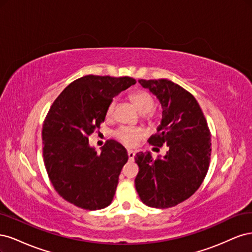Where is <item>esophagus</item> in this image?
Here are the masks:
<instances>
[{
    "mask_svg": "<svg viewBox=\"0 0 252 252\" xmlns=\"http://www.w3.org/2000/svg\"><path fill=\"white\" fill-rule=\"evenodd\" d=\"M127 154H128L129 159H130V161H133V159H134V156H135V152H134L133 150H128Z\"/></svg>",
    "mask_w": 252,
    "mask_h": 252,
    "instance_id": "esophagus-1",
    "label": "esophagus"
}]
</instances>
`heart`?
Masks as SVG:
<instances>
[{"instance_id":"b5f03b06","label":"heart","mask_w":252,"mask_h":252,"mask_svg":"<svg viewBox=\"0 0 252 252\" xmlns=\"http://www.w3.org/2000/svg\"><path fill=\"white\" fill-rule=\"evenodd\" d=\"M130 101L134 105V107L138 109V111L141 114H145V119H146L149 123H154L156 122V114L152 112L151 110L155 108V98L152 97L150 94H148L147 91L144 90H139L135 91V93L131 94L130 96ZM116 105L117 101L116 100H111L106 108V117L111 118L113 116L114 109H116ZM142 131L138 128H131V127H121L119 130L116 132L117 138L125 144L126 146H134L138 142V140L141 138Z\"/></svg>"}]
</instances>
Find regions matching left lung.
Instances as JSON below:
<instances>
[{
  "instance_id": "8db88e82",
  "label": "left lung",
  "mask_w": 252,
  "mask_h": 252,
  "mask_svg": "<svg viewBox=\"0 0 252 252\" xmlns=\"http://www.w3.org/2000/svg\"><path fill=\"white\" fill-rule=\"evenodd\" d=\"M162 105L158 132L148 142L167 146L162 158L138 152L139 173L134 180L141 201L154 208H169L191 196L209 168L211 140L207 122L195 97L169 80H139Z\"/></svg>"
}]
</instances>
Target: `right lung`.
<instances>
[{
    "instance_id": "obj_1",
    "label": "right lung",
    "mask_w": 252,
    "mask_h": 252,
    "mask_svg": "<svg viewBox=\"0 0 252 252\" xmlns=\"http://www.w3.org/2000/svg\"><path fill=\"white\" fill-rule=\"evenodd\" d=\"M135 83L129 77L85 75L51 105L42 130L44 163L53 187L67 202L96 210L113 200L127 151L109 140L97 154L88 136L104 122L112 98Z\"/></svg>"
}]
</instances>
